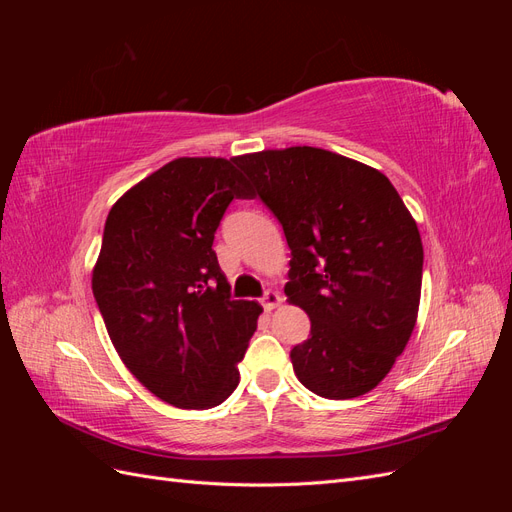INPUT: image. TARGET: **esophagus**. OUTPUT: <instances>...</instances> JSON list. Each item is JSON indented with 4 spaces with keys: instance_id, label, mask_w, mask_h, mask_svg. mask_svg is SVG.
Masks as SVG:
<instances>
[{
    "instance_id": "34e87169",
    "label": "esophagus",
    "mask_w": 512,
    "mask_h": 512,
    "mask_svg": "<svg viewBox=\"0 0 512 512\" xmlns=\"http://www.w3.org/2000/svg\"><path fill=\"white\" fill-rule=\"evenodd\" d=\"M282 294L280 292H275V290H267L265 292V297H262V307L267 309V312H271V309H275V307H280L282 305Z\"/></svg>"
}]
</instances>
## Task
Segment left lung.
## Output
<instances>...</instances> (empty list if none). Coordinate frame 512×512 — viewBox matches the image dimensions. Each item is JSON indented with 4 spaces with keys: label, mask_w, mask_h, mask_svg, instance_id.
Listing matches in <instances>:
<instances>
[{
    "label": "left lung",
    "mask_w": 512,
    "mask_h": 512,
    "mask_svg": "<svg viewBox=\"0 0 512 512\" xmlns=\"http://www.w3.org/2000/svg\"><path fill=\"white\" fill-rule=\"evenodd\" d=\"M235 164L284 228V292L312 320L290 350L299 382L327 399L376 389L421 303L423 243L404 200L380 170L318 147L245 153Z\"/></svg>",
    "instance_id": "left-lung-1"
}]
</instances>
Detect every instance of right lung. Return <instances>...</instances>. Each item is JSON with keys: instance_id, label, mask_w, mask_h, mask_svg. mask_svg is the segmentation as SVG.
I'll return each instance as SVG.
<instances>
[{"instance_id": "right-lung-1", "label": "right lung", "mask_w": 512, "mask_h": 512, "mask_svg": "<svg viewBox=\"0 0 512 512\" xmlns=\"http://www.w3.org/2000/svg\"><path fill=\"white\" fill-rule=\"evenodd\" d=\"M237 158H177L113 205L91 288L123 365L183 410L237 389L262 307L232 301L213 235L232 198H254Z\"/></svg>"}]
</instances>
